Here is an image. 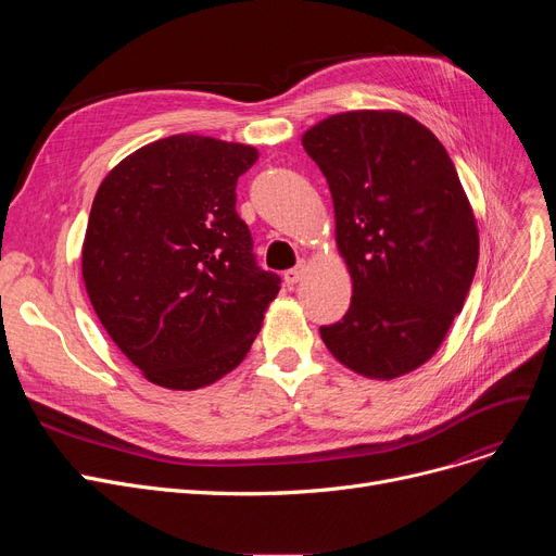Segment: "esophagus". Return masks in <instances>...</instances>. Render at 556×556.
I'll return each instance as SVG.
<instances>
[{"label": "esophagus", "instance_id": "34e87169", "mask_svg": "<svg viewBox=\"0 0 556 556\" xmlns=\"http://www.w3.org/2000/svg\"><path fill=\"white\" fill-rule=\"evenodd\" d=\"M304 273H306V266H304V263H300L298 268H290V270L283 273V281H286L288 286H295V283L304 277Z\"/></svg>", "mask_w": 556, "mask_h": 556}]
</instances>
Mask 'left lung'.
<instances>
[{
    "instance_id": "obj_1",
    "label": "left lung",
    "mask_w": 556,
    "mask_h": 556,
    "mask_svg": "<svg viewBox=\"0 0 556 556\" xmlns=\"http://www.w3.org/2000/svg\"><path fill=\"white\" fill-rule=\"evenodd\" d=\"M302 143L329 182L354 283L319 336L344 367L390 381L432 358L469 295L480 250L469 198L442 141L403 112L333 114Z\"/></svg>"
}]
</instances>
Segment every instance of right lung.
Returning <instances> with one entry per match:
<instances>
[{"instance_id": "add662e5", "label": "right lung", "mask_w": 556, "mask_h": 556, "mask_svg": "<svg viewBox=\"0 0 556 556\" xmlns=\"http://www.w3.org/2000/svg\"><path fill=\"white\" fill-rule=\"evenodd\" d=\"M258 153L202 135L157 139L101 182L83 281L114 344L151 383L198 390L237 367L281 279L261 270L237 182Z\"/></svg>"}]
</instances>
